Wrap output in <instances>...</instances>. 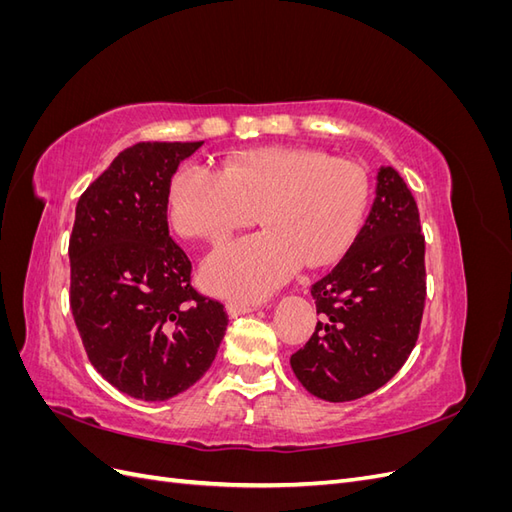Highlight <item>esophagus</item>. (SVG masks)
<instances>
[{
  "mask_svg": "<svg viewBox=\"0 0 512 512\" xmlns=\"http://www.w3.org/2000/svg\"><path fill=\"white\" fill-rule=\"evenodd\" d=\"M256 309V303H247V301H228L226 303V312L230 318H237L241 314H250Z\"/></svg>",
  "mask_w": 512,
  "mask_h": 512,
  "instance_id": "obj_1",
  "label": "esophagus"
}]
</instances>
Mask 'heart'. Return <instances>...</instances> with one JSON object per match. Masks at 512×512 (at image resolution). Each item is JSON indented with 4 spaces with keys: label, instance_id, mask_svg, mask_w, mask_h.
<instances>
[{
    "label": "heart",
    "instance_id": "b5f03b06",
    "mask_svg": "<svg viewBox=\"0 0 512 512\" xmlns=\"http://www.w3.org/2000/svg\"><path fill=\"white\" fill-rule=\"evenodd\" d=\"M369 185L359 166L301 147H265L215 170L185 162L170 181L168 215L183 237L218 243L260 218L265 230L213 250L203 284L224 297L260 299L305 262L342 256L361 228ZM261 215H257V209Z\"/></svg>",
    "mask_w": 512,
    "mask_h": 512
}]
</instances>
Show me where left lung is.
Here are the masks:
<instances>
[{
  "label": "left lung",
  "mask_w": 512,
  "mask_h": 512,
  "mask_svg": "<svg viewBox=\"0 0 512 512\" xmlns=\"http://www.w3.org/2000/svg\"><path fill=\"white\" fill-rule=\"evenodd\" d=\"M425 237L416 200L391 166L359 235L329 275L312 286L318 320L290 356L294 376L324 401L378 391L408 361L425 309Z\"/></svg>",
  "instance_id": "obj_1"
}]
</instances>
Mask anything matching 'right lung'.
Instances as JSON below:
<instances>
[{
	"mask_svg": "<svg viewBox=\"0 0 512 512\" xmlns=\"http://www.w3.org/2000/svg\"><path fill=\"white\" fill-rule=\"evenodd\" d=\"M198 143L123 149L76 203L70 309L98 374L136 399L183 393L211 367L224 305L190 284L192 262L168 232L170 179Z\"/></svg>",
	"mask_w": 512,
	"mask_h": 512,
	"instance_id": "1",
	"label": "right lung"
}]
</instances>
